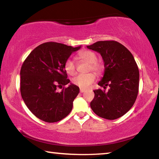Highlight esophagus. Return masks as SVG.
Masks as SVG:
<instances>
[{"mask_svg":"<svg viewBox=\"0 0 159 159\" xmlns=\"http://www.w3.org/2000/svg\"><path fill=\"white\" fill-rule=\"evenodd\" d=\"M84 91H85V90L83 89V88H80V92L81 93H83V92H84Z\"/></svg>","mask_w":159,"mask_h":159,"instance_id":"1","label":"esophagus"}]
</instances>
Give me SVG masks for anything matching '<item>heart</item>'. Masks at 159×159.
Returning a JSON list of instances; mask_svg holds the SVG:
<instances>
[{
    "label": "heart",
    "instance_id": "obj_1",
    "mask_svg": "<svg viewBox=\"0 0 159 159\" xmlns=\"http://www.w3.org/2000/svg\"><path fill=\"white\" fill-rule=\"evenodd\" d=\"M79 57L83 61L90 63L89 70H93L98 74H101L103 71V65L100 61H97V55L95 52L90 50H81L79 52ZM64 69L67 74L74 76L76 74V65L74 60L69 58L64 63ZM95 74L90 72L88 74H80L74 77L72 82L74 85L80 88H88L90 84L95 81Z\"/></svg>",
    "mask_w": 159,
    "mask_h": 159
}]
</instances>
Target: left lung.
I'll return each mask as SVG.
<instances>
[{"label":"left lung","instance_id":"obj_1","mask_svg":"<svg viewBox=\"0 0 159 159\" xmlns=\"http://www.w3.org/2000/svg\"><path fill=\"white\" fill-rule=\"evenodd\" d=\"M87 48L100 54L104 63V76L98 83L103 89L94 90L91 109L108 120L123 116L133 106L138 94L139 74L134 57L115 41H98ZM107 86L110 87L107 91Z\"/></svg>","mask_w":159,"mask_h":159}]
</instances>
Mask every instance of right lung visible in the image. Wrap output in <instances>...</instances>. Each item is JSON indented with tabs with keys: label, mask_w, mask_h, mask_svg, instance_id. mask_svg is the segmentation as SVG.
<instances>
[{
	"label": "right lung",
	"mask_w": 159,
	"mask_h": 159,
	"mask_svg": "<svg viewBox=\"0 0 159 159\" xmlns=\"http://www.w3.org/2000/svg\"><path fill=\"white\" fill-rule=\"evenodd\" d=\"M80 46L55 42L44 43L31 51L20 71V92L26 107L39 119L48 123L61 120L73 108L79 88L67 79L64 63ZM62 90L59 92L58 88Z\"/></svg>",
	"instance_id": "obj_1"
}]
</instances>
